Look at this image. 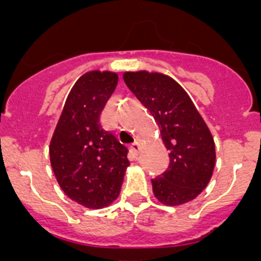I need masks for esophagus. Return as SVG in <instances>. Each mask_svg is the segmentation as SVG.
<instances>
[{
	"label": "esophagus",
	"instance_id": "obj_1",
	"mask_svg": "<svg viewBox=\"0 0 261 261\" xmlns=\"http://www.w3.org/2000/svg\"><path fill=\"white\" fill-rule=\"evenodd\" d=\"M130 151H132L133 154H135V155H137L138 153H140V151H141V145L138 144V142H133L132 145H130Z\"/></svg>",
	"mask_w": 261,
	"mask_h": 261
}]
</instances>
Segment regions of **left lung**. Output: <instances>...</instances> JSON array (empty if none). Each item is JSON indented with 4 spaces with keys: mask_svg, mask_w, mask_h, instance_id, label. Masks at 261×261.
I'll list each match as a JSON object with an SVG mask.
<instances>
[{
    "mask_svg": "<svg viewBox=\"0 0 261 261\" xmlns=\"http://www.w3.org/2000/svg\"><path fill=\"white\" fill-rule=\"evenodd\" d=\"M124 81L150 111L170 156L163 174L151 179L153 192L165 205L193 200L208 186L216 163L213 137L188 94L159 73L126 71Z\"/></svg>",
    "mask_w": 261,
    "mask_h": 261,
    "instance_id": "left-lung-1",
    "label": "left lung"
}]
</instances>
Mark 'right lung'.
I'll list each match as a JSON object with an SVG mask.
<instances>
[{"label":"right lung","mask_w":261,"mask_h":261,"mask_svg":"<svg viewBox=\"0 0 261 261\" xmlns=\"http://www.w3.org/2000/svg\"><path fill=\"white\" fill-rule=\"evenodd\" d=\"M117 74L89 71L70 90L49 146L61 190L86 208H103L119 196L129 166L128 147L100 123Z\"/></svg>","instance_id":"right-lung-1"}]
</instances>
